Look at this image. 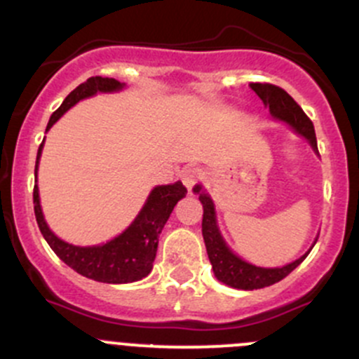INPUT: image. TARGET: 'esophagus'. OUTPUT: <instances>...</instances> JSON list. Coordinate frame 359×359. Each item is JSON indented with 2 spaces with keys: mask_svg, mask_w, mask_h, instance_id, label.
<instances>
[{
  "mask_svg": "<svg viewBox=\"0 0 359 359\" xmlns=\"http://www.w3.org/2000/svg\"><path fill=\"white\" fill-rule=\"evenodd\" d=\"M201 177H203V170L198 168V166H187L182 170V182L187 189H193V186Z\"/></svg>",
  "mask_w": 359,
  "mask_h": 359,
  "instance_id": "obj_1",
  "label": "esophagus"
}]
</instances>
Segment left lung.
Instances as JSON below:
<instances>
[{"label": "left lung", "instance_id": "obj_1", "mask_svg": "<svg viewBox=\"0 0 359 359\" xmlns=\"http://www.w3.org/2000/svg\"><path fill=\"white\" fill-rule=\"evenodd\" d=\"M250 89L256 93L264 103V107L270 109V114L276 121L286 123L294 133L304 137L311 144L314 152H318V140H316V131L312 121L305 116L302 107L287 95L284 89L273 86V83H250ZM194 193L200 194V201L203 205V221H201V233H203L205 247H207L208 259L212 263V270L217 280L224 283L226 286L236 287V290H261V287L272 286L279 283L284 277L290 276L294 268L309 256L304 254L293 263L286 264L280 268H261L256 264H250L233 254V250L226 245L224 238L221 236V231L217 228L215 221V208L214 201L210 200L207 193L201 189V186H194Z\"/></svg>", "mask_w": 359, "mask_h": 359}]
</instances>
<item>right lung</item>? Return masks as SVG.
Here are the masks:
<instances>
[{
	"instance_id": "1",
	"label": "right lung",
	"mask_w": 359,
	"mask_h": 359,
	"mask_svg": "<svg viewBox=\"0 0 359 359\" xmlns=\"http://www.w3.org/2000/svg\"><path fill=\"white\" fill-rule=\"evenodd\" d=\"M124 83L116 79H105V76H91L86 82L75 87L72 93L65 98L57 110L50 116L47 124L48 131L52 124L73 105L86 100L89 96H95L96 93H116L121 91ZM41 142L36 154V165H34V177L38 172V161H40ZM187 189L182 182L168 184V186H156L149 194L147 201L142 207L140 214L135 217V221L121 233L119 236L112 238L110 242L102 245L79 247L57 238L43 219V212L40 207V194L38 186L34 184L33 189V203L34 215H36L38 228L41 235L47 240L50 249L59 256V259L65 261L69 268H73L76 273L87 277V279L98 280L107 284H126L140 280L147 277L152 270L156 252H158V242L161 229L165 228L170 214L177 201L186 196Z\"/></svg>"
}]
</instances>
